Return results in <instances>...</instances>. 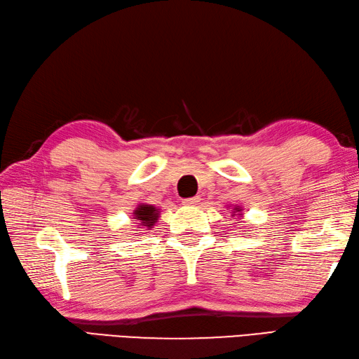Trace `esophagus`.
Here are the masks:
<instances>
[{
	"instance_id": "esophagus-1",
	"label": "esophagus",
	"mask_w": 359,
	"mask_h": 359,
	"mask_svg": "<svg viewBox=\"0 0 359 359\" xmlns=\"http://www.w3.org/2000/svg\"><path fill=\"white\" fill-rule=\"evenodd\" d=\"M198 201H200L198 197H191V198H184V200H182V205H184V206H195Z\"/></svg>"
}]
</instances>
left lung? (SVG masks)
Returning <instances> with one entry per match:
<instances>
[{"label":"left lung","instance_id":"8db88e82","mask_svg":"<svg viewBox=\"0 0 359 359\" xmlns=\"http://www.w3.org/2000/svg\"><path fill=\"white\" fill-rule=\"evenodd\" d=\"M228 208H231V215H242V211H243V208L242 206H239V205H233V206H228Z\"/></svg>","mask_w":359,"mask_h":359}]
</instances>
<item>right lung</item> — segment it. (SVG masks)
I'll use <instances>...</instances> for the list:
<instances>
[{"label": "right lung", "mask_w": 359, "mask_h": 359, "mask_svg": "<svg viewBox=\"0 0 359 359\" xmlns=\"http://www.w3.org/2000/svg\"><path fill=\"white\" fill-rule=\"evenodd\" d=\"M161 209L154 205H148V203H139L133 211V219L137 222L139 228L151 229L159 219Z\"/></svg>", "instance_id": "add662e5"}]
</instances>
